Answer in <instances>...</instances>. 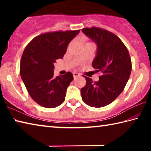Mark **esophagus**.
Instances as JSON below:
<instances>
[{"instance_id":"1","label":"esophagus","mask_w":151,"mask_h":151,"mask_svg":"<svg viewBox=\"0 0 151 151\" xmlns=\"http://www.w3.org/2000/svg\"><path fill=\"white\" fill-rule=\"evenodd\" d=\"M73 77L74 78H76V77H77V76H80V74H78L77 73H73Z\"/></svg>"}]
</instances>
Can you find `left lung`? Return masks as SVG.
Here are the masks:
<instances>
[{"label":"left lung","mask_w":151,"mask_h":151,"mask_svg":"<svg viewBox=\"0 0 151 151\" xmlns=\"http://www.w3.org/2000/svg\"><path fill=\"white\" fill-rule=\"evenodd\" d=\"M82 32L97 46L92 63L96 72L101 73L97 82L84 76L86 85L81 89L83 102L100 108L113 102L126 86L132 69L129 51L121 40L113 33L100 28H85Z\"/></svg>","instance_id":"8db88e82"}]
</instances>
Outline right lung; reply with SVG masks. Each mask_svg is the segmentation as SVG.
<instances>
[{"label": "right lung", "instance_id": "right-lung-1", "mask_svg": "<svg viewBox=\"0 0 151 151\" xmlns=\"http://www.w3.org/2000/svg\"><path fill=\"white\" fill-rule=\"evenodd\" d=\"M79 32L45 33L33 39L25 48L20 60V76L30 96L39 105L55 108L65 101L73 75L68 72L55 78L54 63L63 58L68 44Z\"/></svg>", "mask_w": 151, "mask_h": 151}]
</instances>
